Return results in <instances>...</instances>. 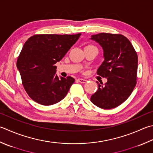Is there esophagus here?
Wrapping results in <instances>:
<instances>
[{
    "instance_id": "esophagus-1",
    "label": "esophagus",
    "mask_w": 153,
    "mask_h": 153,
    "mask_svg": "<svg viewBox=\"0 0 153 153\" xmlns=\"http://www.w3.org/2000/svg\"><path fill=\"white\" fill-rule=\"evenodd\" d=\"M78 81L80 83H86V82H87V80L85 79H78Z\"/></svg>"
}]
</instances>
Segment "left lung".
<instances>
[{"instance_id": "1", "label": "left lung", "mask_w": 153, "mask_h": 153, "mask_svg": "<svg viewBox=\"0 0 153 153\" xmlns=\"http://www.w3.org/2000/svg\"><path fill=\"white\" fill-rule=\"evenodd\" d=\"M90 39L102 48L104 60L97 74L107 79L105 84L97 81L99 88L91 100L101 108H115L128 99L136 86L137 54L122 34L102 33L91 35Z\"/></svg>"}]
</instances>
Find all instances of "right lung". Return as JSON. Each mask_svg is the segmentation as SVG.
I'll return each mask as SVG.
<instances>
[{
	"instance_id": "right-lung-1",
	"label": "right lung",
	"mask_w": 153,
	"mask_h": 153,
	"mask_svg": "<svg viewBox=\"0 0 153 153\" xmlns=\"http://www.w3.org/2000/svg\"><path fill=\"white\" fill-rule=\"evenodd\" d=\"M80 34H36L26 41L16 67L26 92L34 101L52 105L67 95L74 79L59 77L55 64L65 56Z\"/></svg>"
}]
</instances>
